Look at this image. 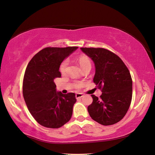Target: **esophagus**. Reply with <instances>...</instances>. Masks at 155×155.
Listing matches in <instances>:
<instances>
[{
	"instance_id": "1",
	"label": "esophagus",
	"mask_w": 155,
	"mask_h": 155,
	"mask_svg": "<svg viewBox=\"0 0 155 155\" xmlns=\"http://www.w3.org/2000/svg\"><path fill=\"white\" fill-rule=\"evenodd\" d=\"M83 96V95L82 93H77L75 95L76 98H81Z\"/></svg>"
}]
</instances>
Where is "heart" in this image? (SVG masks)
Here are the masks:
<instances>
[{"instance_id": "obj_1", "label": "heart", "mask_w": 155, "mask_h": 155, "mask_svg": "<svg viewBox=\"0 0 155 155\" xmlns=\"http://www.w3.org/2000/svg\"><path fill=\"white\" fill-rule=\"evenodd\" d=\"M78 62H79L80 65L81 66V68H83V66H87V65H91V62H90V60L89 58L86 56H81L79 58H78ZM68 64V60H64V61L61 63V64L60 65V67H59V71L60 72H61L62 74L65 73L66 72V66H67ZM82 85L81 83H78L77 84V87L78 88L81 87Z\"/></svg>"}]
</instances>
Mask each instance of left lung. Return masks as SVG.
<instances>
[{
    "instance_id": "left-lung-1",
    "label": "left lung",
    "mask_w": 155,
    "mask_h": 155,
    "mask_svg": "<svg viewBox=\"0 0 155 155\" xmlns=\"http://www.w3.org/2000/svg\"><path fill=\"white\" fill-rule=\"evenodd\" d=\"M81 50L93 61V82L102 91L100 98L91 95L93 102L88 106V112L101 125L116 124L126 114L131 104L132 80L130 71L119 56L104 48Z\"/></svg>"
}]
</instances>
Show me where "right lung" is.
<instances>
[{
    "label": "right lung",
    "instance_id": "1",
    "mask_svg": "<svg viewBox=\"0 0 155 155\" xmlns=\"http://www.w3.org/2000/svg\"><path fill=\"white\" fill-rule=\"evenodd\" d=\"M78 47L45 48L32 58L27 65L23 94L34 119L46 128H58L71 120L77 101L74 93L56 91V78L61 77L59 67Z\"/></svg>",
    "mask_w": 155,
    "mask_h": 155
}]
</instances>
